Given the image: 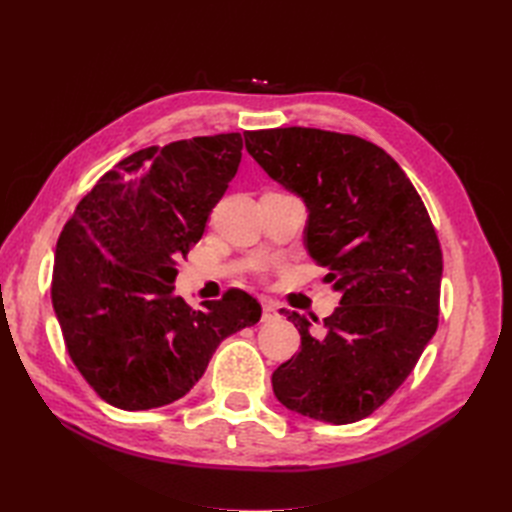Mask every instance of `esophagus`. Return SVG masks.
I'll list each match as a JSON object with an SVG mask.
<instances>
[{
  "label": "esophagus",
  "instance_id": "34e87169",
  "mask_svg": "<svg viewBox=\"0 0 512 512\" xmlns=\"http://www.w3.org/2000/svg\"><path fill=\"white\" fill-rule=\"evenodd\" d=\"M277 316H280V314H277V305H275V303L267 301L265 305H262V320L271 322V320H275Z\"/></svg>",
  "mask_w": 512,
  "mask_h": 512
}]
</instances>
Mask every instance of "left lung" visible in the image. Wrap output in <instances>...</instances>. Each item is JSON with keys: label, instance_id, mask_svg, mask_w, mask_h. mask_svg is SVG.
<instances>
[{"label": "left lung", "instance_id": "1", "mask_svg": "<svg viewBox=\"0 0 512 512\" xmlns=\"http://www.w3.org/2000/svg\"><path fill=\"white\" fill-rule=\"evenodd\" d=\"M245 149L303 200L307 252L342 292L320 337L282 309L301 350L273 371V393L322 423L361 421L404 384L438 329L442 250L429 213L401 166L359 136L256 130Z\"/></svg>", "mask_w": 512, "mask_h": 512}]
</instances>
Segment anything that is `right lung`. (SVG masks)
Masks as SVG:
<instances>
[{
    "label": "right lung",
    "mask_w": 512,
    "mask_h": 512,
    "mask_svg": "<svg viewBox=\"0 0 512 512\" xmlns=\"http://www.w3.org/2000/svg\"><path fill=\"white\" fill-rule=\"evenodd\" d=\"M243 136H196L132 153L61 232L53 309L72 363L106 404H173L203 378L222 339L260 320L262 307L243 290L194 309L173 284L177 262L203 237L237 175Z\"/></svg>",
    "instance_id": "add662e5"
}]
</instances>
